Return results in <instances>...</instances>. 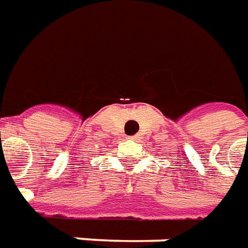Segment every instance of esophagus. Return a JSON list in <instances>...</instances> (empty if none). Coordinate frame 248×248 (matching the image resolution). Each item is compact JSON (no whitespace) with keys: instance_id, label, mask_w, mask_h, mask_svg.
Returning <instances> with one entry per match:
<instances>
[{"instance_id":"esophagus-1","label":"esophagus","mask_w":248,"mask_h":248,"mask_svg":"<svg viewBox=\"0 0 248 248\" xmlns=\"http://www.w3.org/2000/svg\"><path fill=\"white\" fill-rule=\"evenodd\" d=\"M129 139H132V140H133V139H136V136H131V138H129Z\"/></svg>"}]
</instances>
